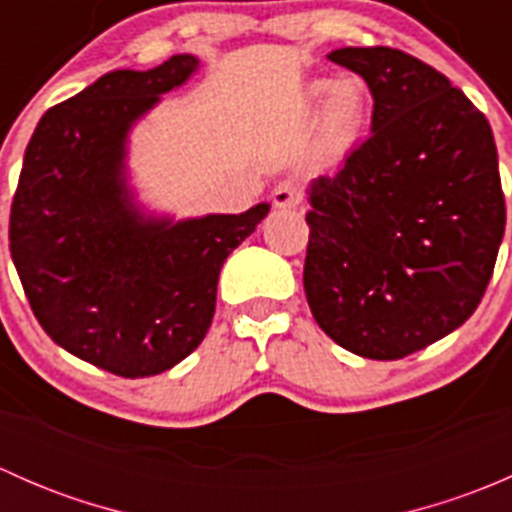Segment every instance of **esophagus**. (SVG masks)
<instances>
[{
    "label": "esophagus",
    "mask_w": 512,
    "mask_h": 512,
    "mask_svg": "<svg viewBox=\"0 0 512 512\" xmlns=\"http://www.w3.org/2000/svg\"><path fill=\"white\" fill-rule=\"evenodd\" d=\"M272 203H275L277 208H297V205L302 203V185L294 178L280 180V183L275 185V190H272Z\"/></svg>",
    "instance_id": "34e87169"
}]
</instances>
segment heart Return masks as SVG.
<instances>
[{
  "label": "heart",
  "mask_w": 512,
  "mask_h": 512,
  "mask_svg": "<svg viewBox=\"0 0 512 512\" xmlns=\"http://www.w3.org/2000/svg\"><path fill=\"white\" fill-rule=\"evenodd\" d=\"M312 103H322L319 136L332 153H347L364 133L371 113V91L361 76L347 74L339 79L312 81L307 89Z\"/></svg>",
  "instance_id": "1"
}]
</instances>
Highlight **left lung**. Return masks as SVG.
<instances>
[{"instance_id": "1", "label": "left lung", "mask_w": 512, "mask_h": 512, "mask_svg": "<svg viewBox=\"0 0 512 512\" xmlns=\"http://www.w3.org/2000/svg\"><path fill=\"white\" fill-rule=\"evenodd\" d=\"M369 84L371 136L309 185L304 292L327 337L364 359H404L461 327L505 232L498 151L483 113L416 56L327 54Z\"/></svg>"}]
</instances>
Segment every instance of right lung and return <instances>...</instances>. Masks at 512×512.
I'll list each match as a JSON object with an SVG mask.
<instances>
[{
  "mask_svg": "<svg viewBox=\"0 0 512 512\" xmlns=\"http://www.w3.org/2000/svg\"><path fill=\"white\" fill-rule=\"evenodd\" d=\"M175 54L118 69L41 116L9 215L34 317L66 352L126 379L156 376L208 334L220 267L270 205L240 215H146L128 188V133L198 71Z\"/></svg>",
  "mask_w": 512,
  "mask_h": 512,
  "instance_id": "obj_1",
  "label": "right lung"
}]
</instances>
